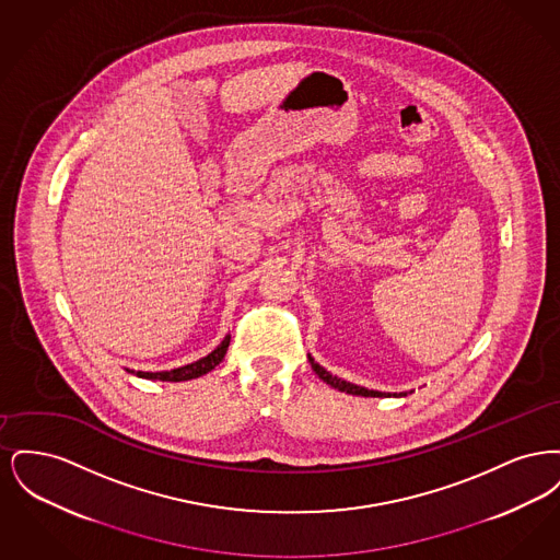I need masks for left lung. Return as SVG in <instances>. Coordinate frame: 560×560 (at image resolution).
Instances as JSON below:
<instances>
[{"instance_id": "8db88e82", "label": "left lung", "mask_w": 560, "mask_h": 560, "mask_svg": "<svg viewBox=\"0 0 560 560\" xmlns=\"http://www.w3.org/2000/svg\"><path fill=\"white\" fill-rule=\"evenodd\" d=\"M308 361H311V368L315 370V373L319 375L323 382H327L329 386H334V388H338V390H342V393H347V395H359V397H405L407 393H380V390H368V388H363V386H357V384H350L347 380H342V377H338V375H331V373L327 372V370H323L319 363L308 354Z\"/></svg>"}]
</instances>
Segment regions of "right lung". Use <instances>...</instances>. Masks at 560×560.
Returning a JSON list of instances; mask_svg holds the SVG:
<instances>
[{
	"instance_id": "obj_1",
	"label": "right lung",
	"mask_w": 560,
	"mask_h": 560,
	"mask_svg": "<svg viewBox=\"0 0 560 560\" xmlns=\"http://www.w3.org/2000/svg\"><path fill=\"white\" fill-rule=\"evenodd\" d=\"M229 345H231V336H226L218 347L213 348L208 357H203V359H199V361H195V363H188L185 368L170 370V372H133V370H128V372L138 375V377H144V380H160V382H185V380H195V377H199V375H203V373L212 372L213 368L224 359V354H226V350H229Z\"/></svg>"
}]
</instances>
